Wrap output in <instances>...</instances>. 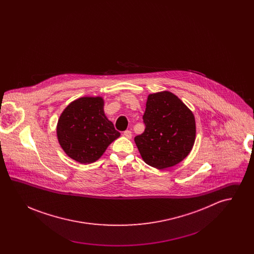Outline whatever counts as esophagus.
<instances>
[{
    "label": "esophagus",
    "mask_w": 254,
    "mask_h": 254,
    "mask_svg": "<svg viewBox=\"0 0 254 254\" xmlns=\"http://www.w3.org/2000/svg\"><path fill=\"white\" fill-rule=\"evenodd\" d=\"M124 136H125L126 138H127V139H131V137H132V132H131L130 130H126V131L124 132Z\"/></svg>",
    "instance_id": "esophagus-1"
}]
</instances>
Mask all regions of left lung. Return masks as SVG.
Here are the masks:
<instances>
[{
	"instance_id": "obj_1",
	"label": "left lung",
	"mask_w": 254,
	"mask_h": 254,
	"mask_svg": "<svg viewBox=\"0 0 254 254\" xmlns=\"http://www.w3.org/2000/svg\"><path fill=\"white\" fill-rule=\"evenodd\" d=\"M143 119L145 131L134 141L145 164L169 169L190 154L196 138L195 117L180 98L167 90L149 94Z\"/></svg>"
}]
</instances>
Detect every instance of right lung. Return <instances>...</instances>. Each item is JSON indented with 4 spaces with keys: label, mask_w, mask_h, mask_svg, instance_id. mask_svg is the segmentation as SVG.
<instances>
[{
    "label": "right lung",
    "mask_w": 254,
    "mask_h": 254,
    "mask_svg": "<svg viewBox=\"0 0 254 254\" xmlns=\"http://www.w3.org/2000/svg\"><path fill=\"white\" fill-rule=\"evenodd\" d=\"M104 98L85 96L71 102L61 113L56 133L64 153L81 164L96 162L120 137L104 111Z\"/></svg>",
    "instance_id": "right-lung-1"
}]
</instances>
